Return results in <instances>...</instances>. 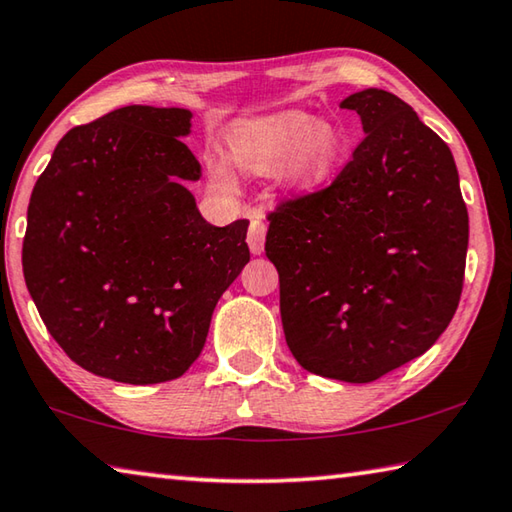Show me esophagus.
Listing matches in <instances>:
<instances>
[{"instance_id":"1","label":"esophagus","mask_w":512,"mask_h":512,"mask_svg":"<svg viewBox=\"0 0 512 512\" xmlns=\"http://www.w3.org/2000/svg\"><path fill=\"white\" fill-rule=\"evenodd\" d=\"M248 248L253 255H262L264 253V241H266V226L264 221L253 219L250 221V228H248Z\"/></svg>"}]
</instances>
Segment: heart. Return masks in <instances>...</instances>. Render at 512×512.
I'll return each mask as SVG.
<instances>
[{
    "mask_svg": "<svg viewBox=\"0 0 512 512\" xmlns=\"http://www.w3.org/2000/svg\"><path fill=\"white\" fill-rule=\"evenodd\" d=\"M345 156V138L331 123H315L304 111H282L244 123L230 138V159L250 172H264L286 162L288 181L297 188H315L338 170ZM212 183L230 192L235 179L224 165L210 170Z\"/></svg>",
    "mask_w": 512,
    "mask_h": 512,
    "instance_id": "obj_1",
    "label": "heart"
}]
</instances>
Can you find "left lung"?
I'll return each instance as SVG.
<instances>
[{
  "mask_svg": "<svg viewBox=\"0 0 512 512\" xmlns=\"http://www.w3.org/2000/svg\"><path fill=\"white\" fill-rule=\"evenodd\" d=\"M367 136L329 188L268 215L286 345L324 378L371 383L430 349L459 306L468 208L450 147L383 89L340 102Z\"/></svg>",
  "mask_w": 512,
  "mask_h": 512,
  "instance_id": "obj_1",
  "label": "left lung"
}]
</instances>
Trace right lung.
<instances>
[{"label": "right lung", "instance_id": "right-lung-1", "mask_svg": "<svg viewBox=\"0 0 512 512\" xmlns=\"http://www.w3.org/2000/svg\"><path fill=\"white\" fill-rule=\"evenodd\" d=\"M192 111L129 105L73 127L37 179L24 280L64 353L116 383L183 376L248 264V221L217 228L188 181Z\"/></svg>", "mask_w": 512, "mask_h": 512}]
</instances>
